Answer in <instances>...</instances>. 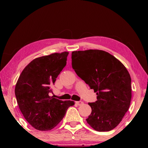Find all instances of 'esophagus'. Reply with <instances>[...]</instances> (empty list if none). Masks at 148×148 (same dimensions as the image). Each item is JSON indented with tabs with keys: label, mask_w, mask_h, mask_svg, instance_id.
Wrapping results in <instances>:
<instances>
[{
	"label": "esophagus",
	"mask_w": 148,
	"mask_h": 148,
	"mask_svg": "<svg viewBox=\"0 0 148 148\" xmlns=\"http://www.w3.org/2000/svg\"><path fill=\"white\" fill-rule=\"evenodd\" d=\"M76 104L77 105H78V106H81V105H82L84 104V102L82 101H76Z\"/></svg>",
	"instance_id": "1"
}]
</instances>
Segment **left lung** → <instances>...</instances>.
I'll return each mask as SVG.
<instances>
[{
  "instance_id": "left-lung-1",
  "label": "left lung",
  "mask_w": 148,
  "mask_h": 148,
  "mask_svg": "<svg viewBox=\"0 0 148 148\" xmlns=\"http://www.w3.org/2000/svg\"><path fill=\"white\" fill-rule=\"evenodd\" d=\"M76 74L97 92V101L89 102L92 111L86 119L97 131L116 127L128 111L131 100V78L119 60L99 49L72 53Z\"/></svg>"
}]
</instances>
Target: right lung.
<instances>
[{
	"instance_id": "1",
	"label": "right lung",
	"mask_w": 148,
	"mask_h": 148,
	"mask_svg": "<svg viewBox=\"0 0 148 148\" xmlns=\"http://www.w3.org/2000/svg\"><path fill=\"white\" fill-rule=\"evenodd\" d=\"M69 52L55 53L36 58L23 69L17 80L15 95L27 121L39 131H49L59 124L72 101L49 97L51 87L66 64Z\"/></svg>"
}]
</instances>
